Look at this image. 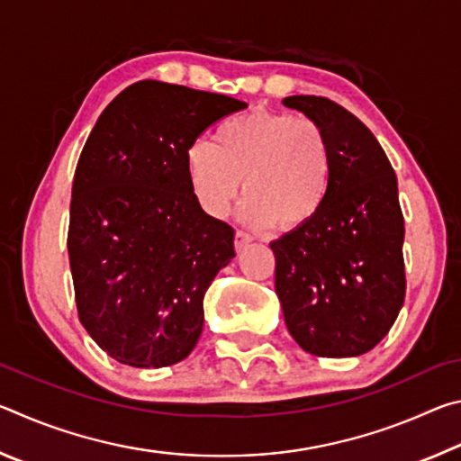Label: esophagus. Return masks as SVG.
<instances>
[{
  "label": "esophagus",
  "instance_id": "esophagus-1",
  "mask_svg": "<svg viewBox=\"0 0 461 461\" xmlns=\"http://www.w3.org/2000/svg\"><path fill=\"white\" fill-rule=\"evenodd\" d=\"M249 241H252V236H249V233L241 231V230L236 231V240H233V244H236L238 252H241V249H244L249 244Z\"/></svg>",
  "mask_w": 461,
  "mask_h": 461
}]
</instances>
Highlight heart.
Returning <instances> with one entry per match:
<instances>
[{
	"label": "heart",
	"instance_id": "b5f03b06",
	"mask_svg": "<svg viewBox=\"0 0 461 461\" xmlns=\"http://www.w3.org/2000/svg\"><path fill=\"white\" fill-rule=\"evenodd\" d=\"M185 170L197 205L221 220L244 186L240 215L254 228L299 231L323 212L333 178L327 131L305 115L249 112L193 142Z\"/></svg>",
	"mask_w": 461,
	"mask_h": 461
}]
</instances>
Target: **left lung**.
Segmentation results:
<instances>
[{
	"instance_id": "left-lung-1",
	"label": "left lung",
	"mask_w": 461,
	"mask_h": 461,
	"mask_svg": "<svg viewBox=\"0 0 461 461\" xmlns=\"http://www.w3.org/2000/svg\"><path fill=\"white\" fill-rule=\"evenodd\" d=\"M283 104L321 123L333 150L323 212L270 244L285 321L309 354L360 356L390 331L407 291L396 175L372 131L335 101L293 95Z\"/></svg>"
}]
</instances>
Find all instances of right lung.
<instances>
[{
    "label": "right lung",
    "instance_id": "obj_1",
    "mask_svg": "<svg viewBox=\"0 0 461 461\" xmlns=\"http://www.w3.org/2000/svg\"><path fill=\"white\" fill-rule=\"evenodd\" d=\"M248 107L160 81L123 89L85 142L73 178L68 260L97 346L134 368L185 360L203 331V296L236 256L233 228L194 201L185 152Z\"/></svg>",
    "mask_w": 461,
    "mask_h": 461
}]
</instances>
